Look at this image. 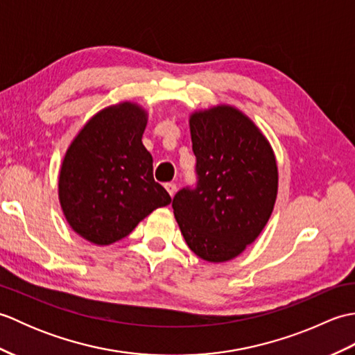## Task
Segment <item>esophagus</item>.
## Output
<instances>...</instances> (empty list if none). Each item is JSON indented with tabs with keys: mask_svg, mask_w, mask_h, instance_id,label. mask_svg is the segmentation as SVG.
Here are the masks:
<instances>
[{
	"mask_svg": "<svg viewBox=\"0 0 355 355\" xmlns=\"http://www.w3.org/2000/svg\"><path fill=\"white\" fill-rule=\"evenodd\" d=\"M164 187H166V191H168V193L171 195V197H173V195H175V191H177L175 183H166Z\"/></svg>",
	"mask_w": 355,
	"mask_h": 355,
	"instance_id": "obj_1",
	"label": "esophagus"
}]
</instances>
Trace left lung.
Segmentation results:
<instances>
[{"label": "left lung", "instance_id": "obj_1", "mask_svg": "<svg viewBox=\"0 0 355 355\" xmlns=\"http://www.w3.org/2000/svg\"><path fill=\"white\" fill-rule=\"evenodd\" d=\"M197 182L180 189L172 209L191 250L209 262L235 258L266 227L277 193L268 141L235 108L191 117Z\"/></svg>", "mask_w": 355, "mask_h": 355}]
</instances>
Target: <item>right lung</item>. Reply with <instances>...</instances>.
I'll return each mask as SVG.
<instances>
[{"label": "right lung", "mask_w": 355, "mask_h": 355, "mask_svg": "<svg viewBox=\"0 0 355 355\" xmlns=\"http://www.w3.org/2000/svg\"><path fill=\"white\" fill-rule=\"evenodd\" d=\"M145 111L122 103L96 114L64 158L59 200L73 230L108 245L130 235L169 193L153 177V157L143 146Z\"/></svg>", "instance_id": "right-lung-1"}]
</instances>
